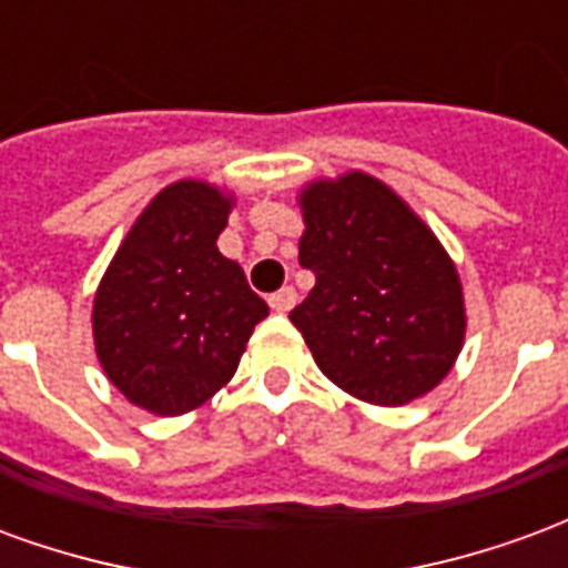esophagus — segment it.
Masks as SVG:
<instances>
[{
	"mask_svg": "<svg viewBox=\"0 0 568 568\" xmlns=\"http://www.w3.org/2000/svg\"><path fill=\"white\" fill-rule=\"evenodd\" d=\"M295 304H297V292L292 288V285H285V288H280V292H273L271 295V310H276V313H288Z\"/></svg>",
	"mask_w": 568,
	"mask_h": 568,
	"instance_id": "esophagus-1",
	"label": "esophagus"
}]
</instances>
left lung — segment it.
I'll return each instance as SVG.
<instances>
[{"mask_svg": "<svg viewBox=\"0 0 568 568\" xmlns=\"http://www.w3.org/2000/svg\"><path fill=\"white\" fill-rule=\"evenodd\" d=\"M301 267L316 273L288 320L320 371L358 402L398 407L432 393L465 341L456 264L393 187L362 173L297 194Z\"/></svg>", "mask_w": 568, "mask_h": 568, "instance_id": "left-lung-1", "label": "left lung"}]
</instances>
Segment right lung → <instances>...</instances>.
Listing matches in <instances>:
<instances>
[{"label":"right lung","instance_id":"right-lung-1","mask_svg":"<svg viewBox=\"0 0 568 568\" xmlns=\"http://www.w3.org/2000/svg\"><path fill=\"white\" fill-rule=\"evenodd\" d=\"M234 194L179 179L140 212L93 297V346L130 405L179 417L231 383L267 304L215 240Z\"/></svg>","mask_w":568,"mask_h":568}]
</instances>
